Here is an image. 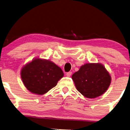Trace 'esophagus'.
Wrapping results in <instances>:
<instances>
[{
    "label": "esophagus",
    "instance_id": "esophagus-1",
    "mask_svg": "<svg viewBox=\"0 0 130 130\" xmlns=\"http://www.w3.org/2000/svg\"><path fill=\"white\" fill-rule=\"evenodd\" d=\"M72 74V72L71 71H69V72H67L66 73V75L67 77H70Z\"/></svg>",
    "mask_w": 130,
    "mask_h": 130
}]
</instances>
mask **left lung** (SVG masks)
Here are the masks:
<instances>
[{
    "instance_id": "8db88e82",
    "label": "left lung",
    "mask_w": 130,
    "mask_h": 130,
    "mask_svg": "<svg viewBox=\"0 0 130 130\" xmlns=\"http://www.w3.org/2000/svg\"><path fill=\"white\" fill-rule=\"evenodd\" d=\"M77 89L86 98H95L104 93L111 83L110 75L102 64L87 63L72 75Z\"/></svg>"
}]
</instances>
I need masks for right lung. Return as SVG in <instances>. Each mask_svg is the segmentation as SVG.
I'll return each mask as SVG.
<instances>
[{"label":"right lung","mask_w":130,"mask_h":130,"mask_svg":"<svg viewBox=\"0 0 130 130\" xmlns=\"http://www.w3.org/2000/svg\"><path fill=\"white\" fill-rule=\"evenodd\" d=\"M64 74L60 68L49 60L34 59L21 70L25 87L31 92L43 95L57 85Z\"/></svg>","instance_id":"add662e5"}]
</instances>
